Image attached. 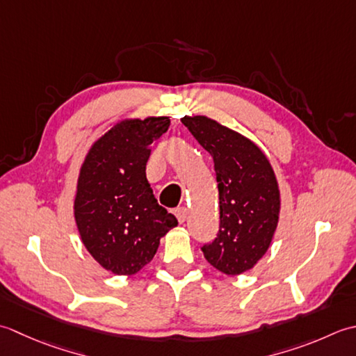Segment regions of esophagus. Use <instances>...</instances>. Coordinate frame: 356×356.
Segmentation results:
<instances>
[{
	"label": "esophagus",
	"mask_w": 356,
	"mask_h": 356,
	"mask_svg": "<svg viewBox=\"0 0 356 356\" xmlns=\"http://www.w3.org/2000/svg\"><path fill=\"white\" fill-rule=\"evenodd\" d=\"M175 215H177V218H178V221L183 224L184 221H186V218H187V209L186 207H178V209H175Z\"/></svg>",
	"instance_id": "obj_1"
}]
</instances>
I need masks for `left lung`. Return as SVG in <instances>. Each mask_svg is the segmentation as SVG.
<instances>
[{"mask_svg":"<svg viewBox=\"0 0 356 356\" xmlns=\"http://www.w3.org/2000/svg\"><path fill=\"white\" fill-rule=\"evenodd\" d=\"M213 158L218 183L220 230L201 248L204 258L226 275L252 269L269 249L280 218V188L275 172L255 143L202 115L184 117Z\"/></svg>","mask_w":356,"mask_h":356,"instance_id":"8db88e82","label":"left lung"}]
</instances>
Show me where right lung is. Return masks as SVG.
Returning <instances> with one entry per match:
<instances>
[{
  "label": "right lung",
  "instance_id": "right-lung-1",
  "mask_svg": "<svg viewBox=\"0 0 356 356\" xmlns=\"http://www.w3.org/2000/svg\"><path fill=\"white\" fill-rule=\"evenodd\" d=\"M168 117L122 120L87 152L76 184L74 212L87 252L115 275H134L149 264L175 216L158 204L146 164L168 132Z\"/></svg>",
  "mask_w": 356,
  "mask_h": 356
}]
</instances>
